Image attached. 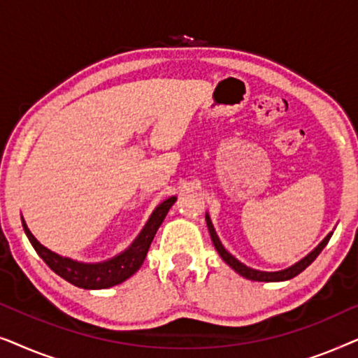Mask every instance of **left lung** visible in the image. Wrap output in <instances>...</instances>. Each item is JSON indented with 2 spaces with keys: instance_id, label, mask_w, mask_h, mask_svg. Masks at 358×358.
<instances>
[{
  "instance_id": "1",
  "label": "left lung",
  "mask_w": 358,
  "mask_h": 358,
  "mask_svg": "<svg viewBox=\"0 0 358 358\" xmlns=\"http://www.w3.org/2000/svg\"><path fill=\"white\" fill-rule=\"evenodd\" d=\"M205 220H207V227H208L210 238H212L213 246L218 251L220 257H222L223 261L227 262L228 266L231 267L234 272L239 273V275L244 277V278H248V280H254V282H285V280H290V278H293V277H296L298 273H301L303 271H305V268L310 266V264L315 261L317 256H320V252L326 248V244L329 243L332 233H334V231H331L324 239H322L320 244H317L315 249H313L310 254H306L305 257L300 259V261L293 264V266L283 268V271L267 272V271H257V268L248 267L246 264H243L241 261H238V259L234 257L233 254H229L227 249H224L222 241H220V238H218L217 231H215V227H213L212 220H210V215L208 213H205Z\"/></svg>"
}]
</instances>
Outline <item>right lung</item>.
Returning a JSON list of instances; mask_svg holds the SVG:
<instances>
[{
	"mask_svg": "<svg viewBox=\"0 0 358 358\" xmlns=\"http://www.w3.org/2000/svg\"><path fill=\"white\" fill-rule=\"evenodd\" d=\"M178 197L166 199L164 202H161L158 207L153 210V213L150 215L148 222L145 223L143 229H141L138 236L134 239V243L130 244L125 251H122L117 256L107 259L102 262H80L75 259L63 257L60 254L50 251V249L43 246L37 241V238L31 233V229L27 228L26 222L22 220V228L26 236L31 241L32 248L36 249V252L43 259V262L52 268L57 275L65 278L66 282L73 283L75 287L85 288V290H102V288H110L119 283L125 282L127 278H130L134 273L138 271L143 264L146 252L151 246L156 231L161 227V223L164 222L166 215H168L169 208L173 207Z\"/></svg>",
	"mask_w": 358,
	"mask_h": 358,
	"instance_id": "obj_1",
	"label": "right lung"
}]
</instances>
